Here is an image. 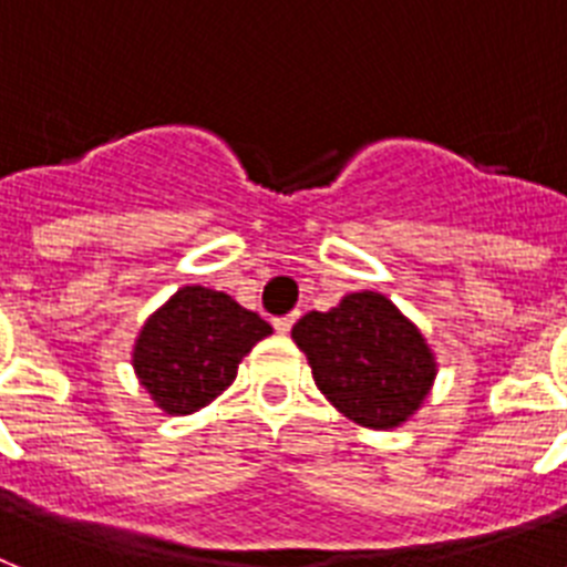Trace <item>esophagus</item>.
I'll return each mask as SVG.
<instances>
[{
  "label": "esophagus",
  "instance_id": "obj_1",
  "mask_svg": "<svg viewBox=\"0 0 567 567\" xmlns=\"http://www.w3.org/2000/svg\"><path fill=\"white\" fill-rule=\"evenodd\" d=\"M297 317H299V311L285 313V317H276L274 328H276V331H279V334H288V331H291V328H293V322H297Z\"/></svg>",
  "mask_w": 567,
  "mask_h": 567
}]
</instances>
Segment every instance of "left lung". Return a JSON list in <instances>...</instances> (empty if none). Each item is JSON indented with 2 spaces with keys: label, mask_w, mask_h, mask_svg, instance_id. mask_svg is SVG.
<instances>
[{
  "label": "left lung",
  "mask_w": 567,
  "mask_h": 567,
  "mask_svg": "<svg viewBox=\"0 0 567 567\" xmlns=\"http://www.w3.org/2000/svg\"><path fill=\"white\" fill-rule=\"evenodd\" d=\"M313 383L328 401L369 430H394L415 415L435 380V357L415 322L374 291L342 297L293 326Z\"/></svg>",
  "instance_id": "8db88e82"
}]
</instances>
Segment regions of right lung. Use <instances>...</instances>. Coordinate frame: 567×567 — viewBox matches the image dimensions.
<instances>
[{
	"label": "right lung",
	"mask_w": 567,
	"mask_h": 567,
	"mask_svg": "<svg viewBox=\"0 0 567 567\" xmlns=\"http://www.w3.org/2000/svg\"><path fill=\"white\" fill-rule=\"evenodd\" d=\"M268 334L274 328L233 297L187 285L141 328L132 365L166 415H189L230 386L241 357Z\"/></svg>",
	"instance_id": "obj_1"
}]
</instances>
